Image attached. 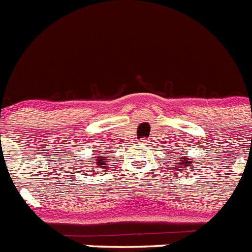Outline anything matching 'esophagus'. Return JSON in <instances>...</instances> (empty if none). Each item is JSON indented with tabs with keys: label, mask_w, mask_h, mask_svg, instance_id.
Wrapping results in <instances>:
<instances>
[{
	"label": "esophagus",
	"mask_w": 252,
	"mask_h": 252,
	"mask_svg": "<svg viewBox=\"0 0 252 252\" xmlns=\"http://www.w3.org/2000/svg\"><path fill=\"white\" fill-rule=\"evenodd\" d=\"M148 142H149V141H148V140H146V139H145V140H142V144H148Z\"/></svg>",
	"instance_id": "obj_1"
}]
</instances>
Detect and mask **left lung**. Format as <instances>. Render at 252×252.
Here are the masks:
<instances>
[{"label": "left lung", "mask_w": 252, "mask_h": 252, "mask_svg": "<svg viewBox=\"0 0 252 252\" xmlns=\"http://www.w3.org/2000/svg\"><path fill=\"white\" fill-rule=\"evenodd\" d=\"M182 160H179V166H187V168H189V165L192 164L190 161H188V160H190V158L188 157H184V158H180Z\"/></svg>", "instance_id": "1"}]
</instances>
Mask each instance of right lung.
I'll return each instance as SVG.
<instances>
[{
    "label": "right lung",
    "instance_id": "add662e5",
    "mask_svg": "<svg viewBox=\"0 0 252 252\" xmlns=\"http://www.w3.org/2000/svg\"><path fill=\"white\" fill-rule=\"evenodd\" d=\"M107 159H104V158H101V157H97V159H95V162H97V165H107L106 162Z\"/></svg>",
    "mask_w": 252,
    "mask_h": 252
}]
</instances>
